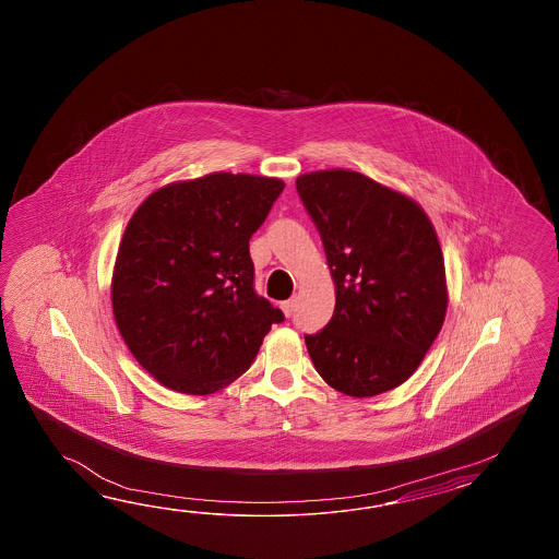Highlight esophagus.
<instances>
[{"mask_svg":"<svg viewBox=\"0 0 559 559\" xmlns=\"http://www.w3.org/2000/svg\"><path fill=\"white\" fill-rule=\"evenodd\" d=\"M294 306H296V304H294V299H287V301H282V306H280V308H282V311H284L285 316L289 318V316L294 313Z\"/></svg>","mask_w":559,"mask_h":559,"instance_id":"esophagus-1","label":"esophagus"}]
</instances>
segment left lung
<instances>
[{"instance_id": "8db88e82", "label": "left lung", "mask_w": 559, "mask_h": 559, "mask_svg": "<svg viewBox=\"0 0 559 559\" xmlns=\"http://www.w3.org/2000/svg\"><path fill=\"white\" fill-rule=\"evenodd\" d=\"M335 284L332 320L306 335L325 383L352 397L402 385L438 337L448 285L426 212L364 174L325 169L296 179Z\"/></svg>"}]
</instances>
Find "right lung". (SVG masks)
<instances>
[{"label":"right lung","mask_w":559,"mask_h":559,"mask_svg":"<svg viewBox=\"0 0 559 559\" xmlns=\"http://www.w3.org/2000/svg\"><path fill=\"white\" fill-rule=\"evenodd\" d=\"M285 183L217 171L154 191L119 243L111 306L133 357L174 392L207 395L250 368L274 308L253 289L250 238Z\"/></svg>","instance_id":"right-lung-1"}]
</instances>
